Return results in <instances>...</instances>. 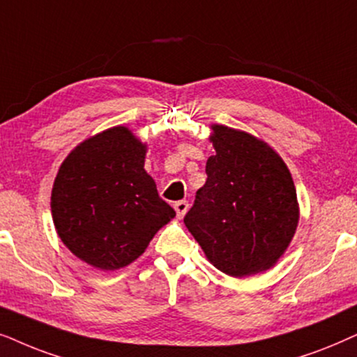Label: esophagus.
Listing matches in <instances>:
<instances>
[{
  "mask_svg": "<svg viewBox=\"0 0 357 357\" xmlns=\"http://www.w3.org/2000/svg\"><path fill=\"white\" fill-rule=\"evenodd\" d=\"M188 208H189V202L188 201H178V202L174 204V211H176V213H178L179 218H183L184 215H186Z\"/></svg>",
  "mask_w": 357,
  "mask_h": 357,
  "instance_id": "1",
  "label": "esophagus"
}]
</instances>
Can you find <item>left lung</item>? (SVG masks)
<instances>
[{
  "instance_id": "8db88e82",
  "label": "left lung",
  "mask_w": 357,
  "mask_h": 357,
  "mask_svg": "<svg viewBox=\"0 0 357 357\" xmlns=\"http://www.w3.org/2000/svg\"><path fill=\"white\" fill-rule=\"evenodd\" d=\"M211 129L215 155L184 223L218 271L245 278L273 268L287 250L298 223L296 186L263 140L217 123Z\"/></svg>"
}]
</instances>
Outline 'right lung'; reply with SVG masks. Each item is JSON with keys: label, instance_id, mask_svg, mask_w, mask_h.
I'll list each match as a JSON object with an SVG mask.
<instances>
[{"label": "right lung", "instance_id": "add662e5", "mask_svg": "<svg viewBox=\"0 0 357 357\" xmlns=\"http://www.w3.org/2000/svg\"><path fill=\"white\" fill-rule=\"evenodd\" d=\"M146 145L127 127H112L71 150L52 189L60 240L84 263L121 269L144 253L176 215L146 173Z\"/></svg>", "mask_w": 357, "mask_h": 357}]
</instances>
